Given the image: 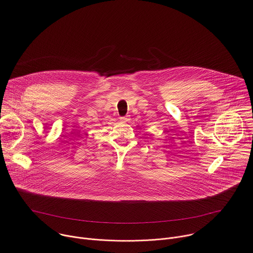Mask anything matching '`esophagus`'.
<instances>
[{
  "instance_id": "1",
  "label": "esophagus",
  "mask_w": 253,
  "mask_h": 253,
  "mask_svg": "<svg viewBox=\"0 0 253 253\" xmlns=\"http://www.w3.org/2000/svg\"><path fill=\"white\" fill-rule=\"evenodd\" d=\"M120 120L122 122H127L129 120V118H128V116H124V117H120Z\"/></svg>"
}]
</instances>
